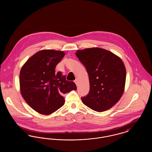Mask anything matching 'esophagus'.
<instances>
[{"instance_id": "obj_1", "label": "esophagus", "mask_w": 152, "mask_h": 152, "mask_svg": "<svg viewBox=\"0 0 152 152\" xmlns=\"http://www.w3.org/2000/svg\"><path fill=\"white\" fill-rule=\"evenodd\" d=\"M74 82L76 83V84H77V83H78V79L76 78V79H75V80L74 81Z\"/></svg>"}]
</instances>
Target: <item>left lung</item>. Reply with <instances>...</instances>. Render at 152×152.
I'll list each match as a JSON object with an SVG mask.
<instances>
[{"mask_svg": "<svg viewBox=\"0 0 152 152\" xmlns=\"http://www.w3.org/2000/svg\"><path fill=\"white\" fill-rule=\"evenodd\" d=\"M76 55L85 66L90 91L81 97L84 104L96 112L111 108L121 99L126 81L122 60L112 52L98 47L77 50Z\"/></svg>", "mask_w": 152, "mask_h": 152, "instance_id": "8db88e82", "label": "left lung"}]
</instances>
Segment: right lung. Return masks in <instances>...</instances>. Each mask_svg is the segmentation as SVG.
Wrapping results in <instances>:
<instances>
[{"mask_svg":"<svg viewBox=\"0 0 152 152\" xmlns=\"http://www.w3.org/2000/svg\"><path fill=\"white\" fill-rule=\"evenodd\" d=\"M65 56L63 51L44 50L36 52L23 65L20 72L22 97L36 112L50 115L64 104L63 95L77 88L66 80L61 72H55Z\"/></svg>","mask_w":152,"mask_h":152,"instance_id":"add662e5","label":"right lung"}]
</instances>
